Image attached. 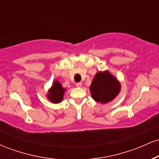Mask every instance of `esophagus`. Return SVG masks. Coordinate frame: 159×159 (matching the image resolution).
<instances>
[{
  "label": "esophagus",
  "instance_id": "34e87169",
  "mask_svg": "<svg viewBox=\"0 0 159 159\" xmlns=\"http://www.w3.org/2000/svg\"><path fill=\"white\" fill-rule=\"evenodd\" d=\"M76 87H82V82H78V83H76Z\"/></svg>",
  "mask_w": 159,
  "mask_h": 159
}]
</instances>
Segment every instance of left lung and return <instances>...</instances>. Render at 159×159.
Returning a JSON list of instances; mask_svg holds the SVG:
<instances>
[{
    "label": "left lung",
    "instance_id": "obj_1",
    "mask_svg": "<svg viewBox=\"0 0 159 159\" xmlns=\"http://www.w3.org/2000/svg\"><path fill=\"white\" fill-rule=\"evenodd\" d=\"M120 84L108 71L98 72L91 83V96L96 102L103 104L112 101L119 94Z\"/></svg>",
    "mask_w": 159,
    "mask_h": 159
}]
</instances>
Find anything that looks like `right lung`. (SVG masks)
I'll return each mask as SVG.
<instances>
[{
    "label": "right lung",
    "instance_id": "1",
    "mask_svg": "<svg viewBox=\"0 0 159 159\" xmlns=\"http://www.w3.org/2000/svg\"><path fill=\"white\" fill-rule=\"evenodd\" d=\"M64 92L65 89L62 87L61 84L57 80H55L48 91L47 97L53 103H60L63 99Z\"/></svg>",
    "mask_w": 159,
    "mask_h": 159
}]
</instances>
